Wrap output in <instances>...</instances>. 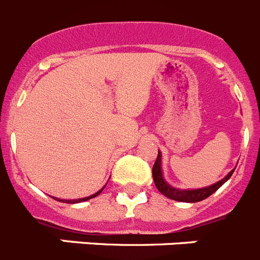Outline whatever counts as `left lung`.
<instances>
[{
	"mask_svg": "<svg viewBox=\"0 0 260 260\" xmlns=\"http://www.w3.org/2000/svg\"><path fill=\"white\" fill-rule=\"evenodd\" d=\"M234 169L228 174V176L222 178L221 181L216 182L215 185H211L208 187H203V189H197V190H178L174 189L172 186L168 185L167 182L162 178L161 173V155L160 152L157 153V158H156L155 164L152 168V177L153 181H155V185L157 187V190L161 192L162 195H165L167 198L173 199V201L178 202H186V203H197V202H201L203 199L208 198L210 195H212L213 192L217 189H220L222 185H224L226 181L231 178V176L233 174Z\"/></svg>",
	"mask_w": 260,
	"mask_h": 260,
	"instance_id": "obj_1",
	"label": "left lung"
}]
</instances>
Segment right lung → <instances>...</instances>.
Masks as SVG:
<instances>
[{
    "instance_id": "right-lung-1",
    "label": "right lung",
    "mask_w": 260,
    "mask_h": 260,
    "mask_svg": "<svg viewBox=\"0 0 260 260\" xmlns=\"http://www.w3.org/2000/svg\"><path fill=\"white\" fill-rule=\"evenodd\" d=\"M103 190H104V187H103V189L100 190V191H98V192H96V194L91 195V197H87V198H82V199H74V201H65V199H61V201H59V202H62V203H63V202H65V203H79V202H86V201H88V199H92V198H95V197H98V195L100 194V192H102Z\"/></svg>"
}]
</instances>
